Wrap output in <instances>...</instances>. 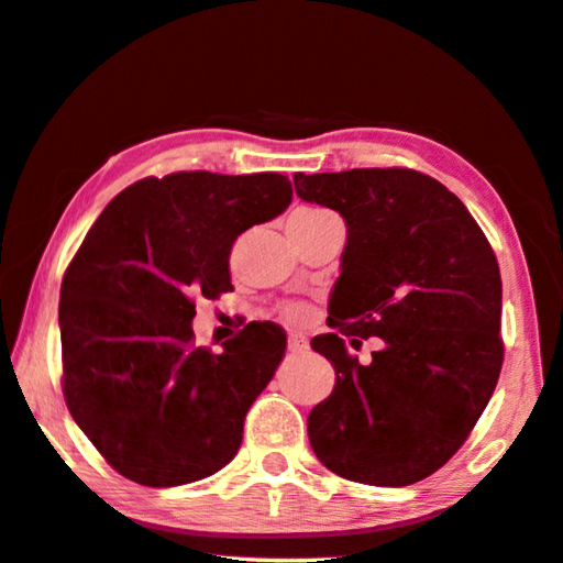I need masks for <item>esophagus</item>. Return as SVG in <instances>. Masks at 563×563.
<instances>
[{
	"label": "esophagus",
	"instance_id": "1",
	"mask_svg": "<svg viewBox=\"0 0 563 563\" xmlns=\"http://www.w3.org/2000/svg\"><path fill=\"white\" fill-rule=\"evenodd\" d=\"M288 351L290 353H306L308 351V341H306V338H302V335H290L288 338Z\"/></svg>",
	"mask_w": 563,
	"mask_h": 563
}]
</instances>
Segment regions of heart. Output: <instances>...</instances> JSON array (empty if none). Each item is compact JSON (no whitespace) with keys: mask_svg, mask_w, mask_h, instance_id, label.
Returning a JSON list of instances; mask_svg holds the SVG:
<instances>
[{"mask_svg":"<svg viewBox=\"0 0 563 563\" xmlns=\"http://www.w3.org/2000/svg\"><path fill=\"white\" fill-rule=\"evenodd\" d=\"M330 218H338V216L325 208L306 205V208H298L296 212H292L288 225H318V222H325ZM285 313H288V318H292V320H300L302 316H306L300 308H285Z\"/></svg>","mask_w":563,"mask_h":563,"instance_id":"obj_1","label":"heart"}]
</instances>
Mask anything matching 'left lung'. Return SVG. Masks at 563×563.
I'll return each instance as SVG.
<instances>
[{
    "label": "left lung",
    "instance_id": "obj_1",
    "mask_svg": "<svg viewBox=\"0 0 563 563\" xmlns=\"http://www.w3.org/2000/svg\"><path fill=\"white\" fill-rule=\"evenodd\" d=\"M302 200L343 216L347 243L328 306L335 333L313 351L335 388L310 410L325 468L371 486H408L456 453L494 396L504 363L494 247L449 187L408 167L292 175ZM384 347L363 366L346 353Z\"/></svg>",
    "mask_w": 563,
    "mask_h": 563
}]
</instances>
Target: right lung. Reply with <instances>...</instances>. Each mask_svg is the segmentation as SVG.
<instances>
[{"label": "right lung", "instance_id": "add662e5", "mask_svg": "<svg viewBox=\"0 0 563 563\" xmlns=\"http://www.w3.org/2000/svg\"><path fill=\"white\" fill-rule=\"evenodd\" d=\"M280 173L145 177L89 228L59 290L62 394L120 476L180 486L212 476L285 355V330L247 323L222 353L195 345V300L230 285L238 235L288 208Z\"/></svg>", "mask_w": 563, "mask_h": 563}]
</instances>
